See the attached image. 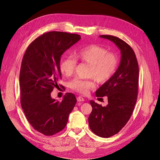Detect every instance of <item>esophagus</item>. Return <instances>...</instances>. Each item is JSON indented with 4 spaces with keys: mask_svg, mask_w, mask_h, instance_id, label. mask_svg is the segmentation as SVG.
Masks as SVG:
<instances>
[{
    "mask_svg": "<svg viewBox=\"0 0 160 160\" xmlns=\"http://www.w3.org/2000/svg\"><path fill=\"white\" fill-rule=\"evenodd\" d=\"M77 100H78V102H84V99L82 96H78L77 97Z\"/></svg>",
    "mask_w": 160,
    "mask_h": 160,
    "instance_id": "esophagus-1",
    "label": "esophagus"
}]
</instances>
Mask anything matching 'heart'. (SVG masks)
Segmentation results:
<instances>
[{"mask_svg":"<svg viewBox=\"0 0 160 160\" xmlns=\"http://www.w3.org/2000/svg\"><path fill=\"white\" fill-rule=\"evenodd\" d=\"M74 56L78 60L90 64L89 76L93 78L88 80L75 78L70 82L71 89L83 95L88 94L91 89L96 87L94 79L99 83H105L109 80L116 72L119 64L116 54L97 45L82 47L75 52ZM75 59L67 56L61 60L60 69L64 76H71L74 73L77 64Z\"/></svg>","mask_w":160,"mask_h":160,"instance_id":"b5f03b06","label":"heart"}]
</instances>
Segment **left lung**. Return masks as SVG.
<instances>
[{
    "label": "left lung",
    "instance_id": "obj_1",
    "mask_svg": "<svg viewBox=\"0 0 160 160\" xmlns=\"http://www.w3.org/2000/svg\"><path fill=\"white\" fill-rule=\"evenodd\" d=\"M120 49L121 60L111 79L96 91L98 98L107 96L108 104L102 107L91 100L92 111L89 117L91 130L102 138L117 134L130 119L137 102L139 67L134 51L124 40L113 36L101 35Z\"/></svg>",
    "mask_w": 160,
    "mask_h": 160
}]
</instances>
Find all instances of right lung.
Wrapping results in <instances>:
<instances>
[{"instance_id": "obj_1", "label": "right lung", "mask_w": 160, "mask_h": 160, "mask_svg": "<svg viewBox=\"0 0 160 160\" xmlns=\"http://www.w3.org/2000/svg\"><path fill=\"white\" fill-rule=\"evenodd\" d=\"M76 33L49 32L30 44L22 58L20 71V104L33 128L50 136L66 127L77 100L67 93L59 102L51 93L61 78V56L80 40Z\"/></svg>"}]
</instances>
